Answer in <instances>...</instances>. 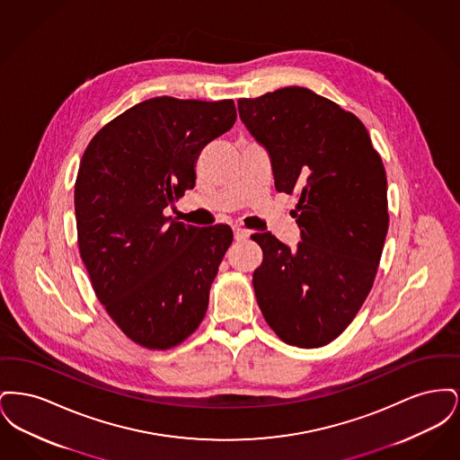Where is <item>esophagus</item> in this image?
<instances>
[{"instance_id":"34e87169","label":"esophagus","mask_w":460,"mask_h":460,"mask_svg":"<svg viewBox=\"0 0 460 460\" xmlns=\"http://www.w3.org/2000/svg\"><path fill=\"white\" fill-rule=\"evenodd\" d=\"M233 231H234V240L236 241H244L250 236V233L244 231V229H241V227H234Z\"/></svg>"}]
</instances>
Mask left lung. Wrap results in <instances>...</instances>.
<instances>
[{
  "label": "left lung",
  "mask_w": 460,
  "mask_h": 460,
  "mask_svg": "<svg viewBox=\"0 0 460 460\" xmlns=\"http://www.w3.org/2000/svg\"><path fill=\"white\" fill-rule=\"evenodd\" d=\"M238 111L270 156L276 190L298 195L296 248L252 236L263 252L257 304L288 345L324 347L353 321L377 272L390 222L383 160L351 111L310 89L241 98Z\"/></svg>",
  "instance_id": "8db88e82"
}]
</instances>
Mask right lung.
<instances>
[{
    "mask_svg": "<svg viewBox=\"0 0 460 460\" xmlns=\"http://www.w3.org/2000/svg\"><path fill=\"white\" fill-rule=\"evenodd\" d=\"M234 122L233 100L158 96L110 120L83 155L74 191L79 253L111 321L145 349H172L205 317L233 231L164 210L195 188L201 150Z\"/></svg>",
    "mask_w": 460,
    "mask_h": 460,
    "instance_id": "right-lung-1",
    "label": "right lung"
}]
</instances>
